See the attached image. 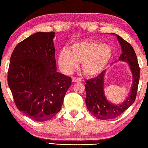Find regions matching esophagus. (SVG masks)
Instances as JSON below:
<instances>
[{
  "label": "esophagus",
  "instance_id": "esophagus-1",
  "mask_svg": "<svg viewBox=\"0 0 148 148\" xmlns=\"http://www.w3.org/2000/svg\"><path fill=\"white\" fill-rule=\"evenodd\" d=\"M72 80L73 82H78V81H81V79L80 77H72Z\"/></svg>",
  "mask_w": 148,
  "mask_h": 148
}]
</instances>
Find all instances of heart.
I'll list each match as a JSON object with an SVG mask.
<instances>
[{
  "instance_id": "b5f03b06",
  "label": "heart",
  "mask_w": 148,
  "mask_h": 148,
  "mask_svg": "<svg viewBox=\"0 0 148 148\" xmlns=\"http://www.w3.org/2000/svg\"><path fill=\"white\" fill-rule=\"evenodd\" d=\"M111 48L95 40L76 42L59 53L58 62L65 72H71L81 62V69L87 76L100 74L111 60Z\"/></svg>"
}]
</instances>
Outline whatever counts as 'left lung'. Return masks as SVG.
Masks as SVG:
<instances>
[{
  "label": "left lung",
  "mask_w": 148,
  "mask_h": 148,
  "mask_svg": "<svg viewBox=\"0 0 148 148\" xmlns=\"http://www.w3.org/2000/svg\"><path fill=\"white\" fill-rule=\"evenodd\" d=\"M116 36L122 49L119 60L125 61L129 64L133 74V84L126 100L121 104L114 105L106 99L103 93V77L106 71H102L95 78L86 81L85 102L87 109L93 116L99 119H110L118 117L132 104L137 96L140 68L136 52L129 42L120 36Z\"/></svg>",
  "instance_id": "1"
}]
</instances>
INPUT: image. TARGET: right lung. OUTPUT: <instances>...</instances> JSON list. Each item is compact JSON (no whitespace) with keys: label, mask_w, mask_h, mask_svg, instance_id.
Listing matches in <instances>:
<instances>
[{"label":"right lung","mask_w":148,"mask_h":148,"mask_svg":"<svg viewBox=\"0 0 148 148\" xmlns=\"http://www.w3.org/2000/svg\"><path fill=\"white\" fill-rule=\"evenodd\" d=\"M55 32H37L12 53L8 83L19 111L37 121H48L61 109L71 77L56 72Z\"/></svg>","instance_id":"obj_1"}]
</instances>
